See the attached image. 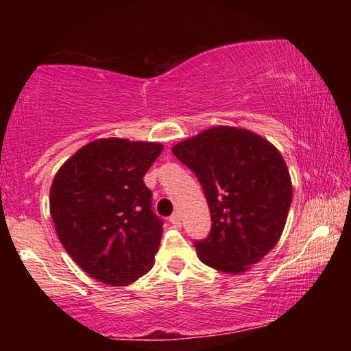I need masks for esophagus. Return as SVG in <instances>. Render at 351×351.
Here are the masks:
<instances>
[{
	"label": "esophagus",
	"instance_id": "1",
	"mask_svg": "<svg viewBox=\"0 0 351 351\" xmlns=\"http://www.w3.org/2000/svg\"><path fill=\"white\" fill-rule=\"evenodd\" d=\"M169 219H170V223L175 224V226H180L181 224V215L178 212H175L173 215H171Z\"/></svg>",
	"mask_w": 351,
	"mask_h": 351
}]
</instances>
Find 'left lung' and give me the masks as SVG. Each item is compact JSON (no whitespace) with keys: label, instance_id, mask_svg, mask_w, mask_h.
Returning a JSON list of instances; mask_svg holds the SVG:
<instances>
[{"label":"left lung","instance_id":"1","mask_svg":"<svg viewBox=\"0 0 351 351\" xmlns=\"http://www.w3.org/2000/svg\"><path fill=\"white\" fill-rule=\"evenodd\" d=\"M204 190L212 228L195 241L199 260L241 274L280 240L293 199L285 159L269 141L246 128L212 127L171 147Z\"/></svg>","mask_w":351,"mask_h":351}]
</instances>
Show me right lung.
Masks as SVG:
<instances>
[{
	"label": "right lung",
	"instance_id": "right-lung-1",
	"mask_svg": "<svg viewBox=\"0 0 351 351\" xmlns=\"http://www.w3.org/2000/svg\"><path fill=\"white\" fill-rule=\"evenodd\" d=\"M159 142L93 141L52 181L49 209L58 240L93 278L123 287L154 265L162 219L152 210L144 175L162 152Z\"/></svg>",
	"mask_w": 351,
	"mask_h": 351
}]
</instances>
